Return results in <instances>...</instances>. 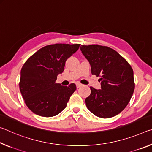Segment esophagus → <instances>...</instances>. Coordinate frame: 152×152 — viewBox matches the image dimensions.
I'll use <instances>...</instances> for the list:
<instances>
[{
    "mask_svg": "<svg viewBox=\"0 0 152 152\" xmlns=\"http://www.w3.org/2000/svg\"><path fill=\"white\" fill-rule=\"evenodd\" d=\"M81 86H82V84H81V83H77L76 84V87H77V88H80Z\"/></svg>",
    "mask_w": 152,
    "mask_h": 152,
    "instance_id": "1",
    "label": "esophagus"
}]
</instances>
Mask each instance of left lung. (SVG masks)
<instances>
[{"label": "left lung", "mask_w": 152, "mask_h": 152, "mask_svg": "<svg viewBox=\"0 0 152 152\" xmlns=\"http://www.w3.org/2000/svg\"><path fill=\"white\" fill-rule=\"evenodd\" d=\"M82 54L91 65V74L99 77L101 89L90 87L87 108L94 115L108 118L127 106L135 89L132 67L114 50L98 44L81 45Z\"/></svg>", "instance_id": "obj_1"}]
</instances>
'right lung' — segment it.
<instances>
[{
    "label": "right lung",
    "instance_id": "obj_1",
    "mask_svg": "<svg viewBox=\"0 0 152 152\" xmlns=\"http://www.w3.org/2000/svg\"><path fill=\"white\" fill-rule=\"evenodd\" d=\"M80 44H55L40 48L27 60L21 70L20 91L29 110L37 115L50 117L66 108L76 90L75 83H56L65 62Z\"/></svg>",
    "mask_w": 152,
    "mask_h": 152
}]
</instances>
